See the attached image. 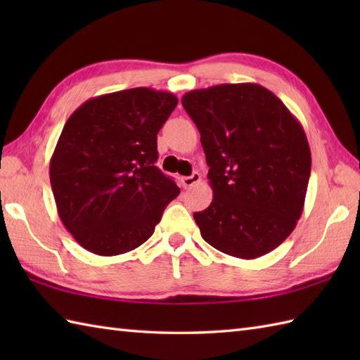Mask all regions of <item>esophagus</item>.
Instances as JSON below:
<instances>
[{
  "instance_id": "esophagus-1",
  "label": "esophagus",
  "mask_w": 360,
  "mask_h": 360,
  "mask_svg": "<svg viewBox=\"0 0 360 360\" xmlns=\"http://www.w3.org/2000/svg\"><path fill=\"white\" fill-rule=\"evenodd\" d=\"M201 181V174L198 173V172H195L192 176H184V178L181 179V182H182V187L184 188H190V187H193L195 184H198V182Z\"/></svg>"
}]
</instances>
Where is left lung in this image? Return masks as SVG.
<instances>
[{
  "instance_id": "obj_1",
  "label": "left lung",
  "mask_w": 360,
  "mask_h": 360,
  "mask_svg": "<svg viewBox=\"0 0 360 360\" xmlns=\"http://www.w3.org/2000/svg\"><path fill=\"white\" fill-rule=\"evenodd\" d=\"M207 160L213 200L193 213L210 246L243 259L278 248L300 219L311 150L300 122L257 83H223L182 96Z\"/></svg>"
}]
</instances>
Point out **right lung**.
I'll return each instance as SVG.
<instances>
[{"label":"right lung","mask_w":360,"mask_h":360,"mask_svg":"<svg viewBox=\"0 0 360 360\" xmlns=\"http://www.w3.org/2000/svg\"><path fill=\"white\" fill-rule=\"evenodd\" d=\"M178 105L133 88L89 98L66 120L49 164L58 217L82 248L112 257L155 232L179 187L156 167L158 133Z\"/></svg>","instance_id":"1"}]
</instances>
